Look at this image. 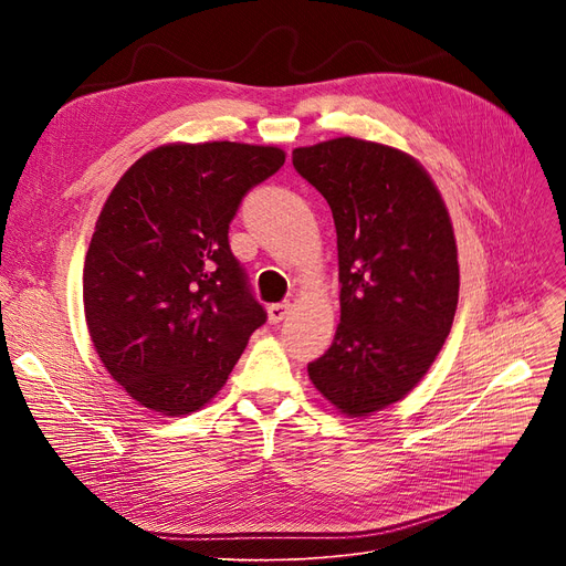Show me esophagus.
<instances>
[{"mask_svg": "<svg viewBox=\"0 0 566 566\" xmlns=\"http://www.w3.org/2000/svg\"><path fill=\"white\" fill-rule=\"evenodd\" d=\"M289 312H291V303H275V305H271L268 307V321L271 323H280V321H284L286 316H289Z\"/></svg>", "mask_w": 566, "mask_h": 566, "instance_id": "obj_1", "label": "esophagus"}]
</instances>
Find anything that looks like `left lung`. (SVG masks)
<instances>
[{"label":"left lung","mask_w":566,"mask_h":566,"mask_svg":"<svg viewBox=\"0 0 566 566\" xmlns=\"http://www.w3.org/2000/svg\"><path fill=\"white\" fill-rule=\"evenodd\" d=\"M337 229L339 325L307 365L348 418L403 399L433 365L459 303L457 241L427 169L399 148L337 137L293 151Z\"/></svg>","instance_id":"obj_1"}]
</instances>
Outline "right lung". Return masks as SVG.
<instances>
[{
    "instance_id": "1",
    "label": "right lung",
    "mask_w": 566,
    "mask_h": 566,
    "mask_svg": "<svg viewBox=\"0 0 566 566\" xmlns=\"http://www.w3.org/2000/svg\"><path fill=\"white\" fill-rule=\"evenodd\" d=\"M284 158L277 146L176 142L109 192L84 259V316L105 369L139 406L199 410L265 323L229 224Z\"/></svg>"
}]
</instances>
